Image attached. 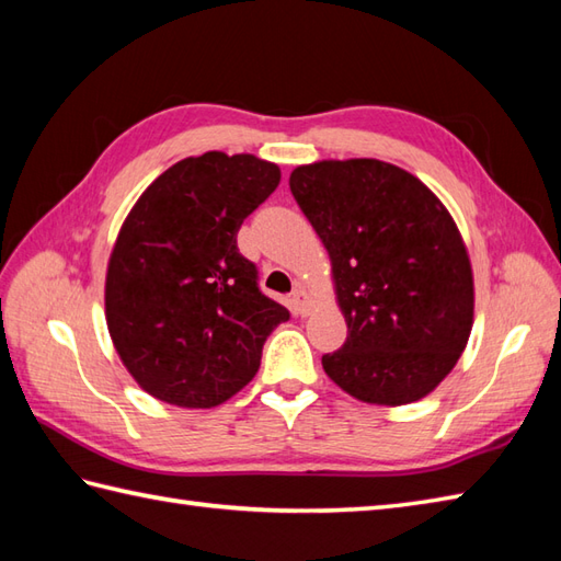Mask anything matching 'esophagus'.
I'll return each instance as SVG.
<instances>
[{
    "label": "esophagus",
    "instance_id": "esophagus-1",
    "mask_svg": "<svg viewBox=\"0 0 561 561\" xmlns=\"http://www.w3.org/2000/svg\"><path fill=\"white\" fill-rule=\"evenodd\" d=\"M291 301H294L296 313H301V316L308 313V291H306L304 284H296L294 294H291Z\"/></svg>",
    "mask_w": 561,
    "mask_h": 561
}]
</instances>
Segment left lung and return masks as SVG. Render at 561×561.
<instances>
[{
  "instance_id": "1",
  "label": "left lung",
  "mask_w": 561,
  "mask_h": 561,
  "mask_svg": "<svg viewBox=\"0 0 561 561\" xmlns=\"http://www.w3.org/2000/svg\"><path fill=\"white\" fill-rule=\"evenodd\" d=\"M289 187L328 250L347 320L325 374L362 402L422 400L472 330V267L456 221L420 178L378 159L299 165Z\"/></svg>"
}]
</instances>
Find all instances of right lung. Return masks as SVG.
<instances>
[{"label":"right lung","instance_id":"add662e5","mask_svg":"<svg viewBox=\"0 0 561 561\" xmlns=\"http://www.w3.org/2000/svg\"><path fill=\"white\" fill-rule=\"evenodd\" d=\"M279 165L207 151L173 163L127 214L105 274V320L149 396L207 410L248 386L289 311L238 253L243 219L279 185Z\"/></svg>","mask_w":561,"mask_h":561}]
</instances>
